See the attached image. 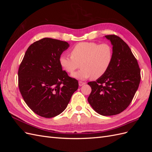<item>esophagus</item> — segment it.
<instances>
[{
  "mask_svg": "<svg viewBox=\"0 0 152 152\" xmlns=\"http://www.w3.org/2000/svg\"><path fill=\"white\" fill-rule=\"evenodd\" d=\"M86 83L85 82H82V81H79V86H82L83 85H84Z\"/></svg>",
  "mask_w": 152,
  "mask_h": 152,
  "instance_id": "esophagus-1",
  "label": "esophagus"
}]
</instances>
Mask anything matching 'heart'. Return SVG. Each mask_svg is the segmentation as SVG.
<instances>
[{"mask_svg": "<svg viewBox=\"0 0 152 152\" xmlns=\"http://www.w3.org/2000/svg\"><path fill=\"white\" fill-rule=\"evenodd\" d=\"M70 54L71 56L61 55L59 58V65L65 72L72 73L80 63L81 69L72 77L82 80L102 77L111 65L113 57V49L110 44L87 42L76 44Z\"/></svg>", "mask_w": 152, "mask_h": 152, "instance_id": "obj_1", "label": "heart"}]
</instances>
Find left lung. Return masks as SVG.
<instances>
[{
  "label": "left lung",
  "mask_w": 152,
  "mask_h": 152,
  "mask_svg": "<svg viewBox=\"0 0 152 152\" xmlns=\"http://www.w3.org/2000/svg\"><path fill=\"white\" fill-rule=\"evenodd\" d=\"M112 45L113 57L104 74L87 84L91 87L88 102L103 116L117 115L126 110L138 89L140 69L128 45L119 37L105 35Z\"/></svg>",
  "instance_id": "1"
}]
</instances>
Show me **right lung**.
<instances>
[{
	"label": "right lung",
	"mask_w": 152,
	"mask_h": 152,
	"mask_svg": "<svg viewBox=\"0 0 152 152\" xmlns=\"http://www.w3.org/2000/svg\"><path fill=\"white\" fill-rule=\"evenodd\" d=\"M70 44L44 38L31 44L18 70V86L22 97L36 114L52 118L67 107L78 81L69 77L59 58Z\"/></svg>",
	"instance_id": "right-lung-1"
}]
</instances>
